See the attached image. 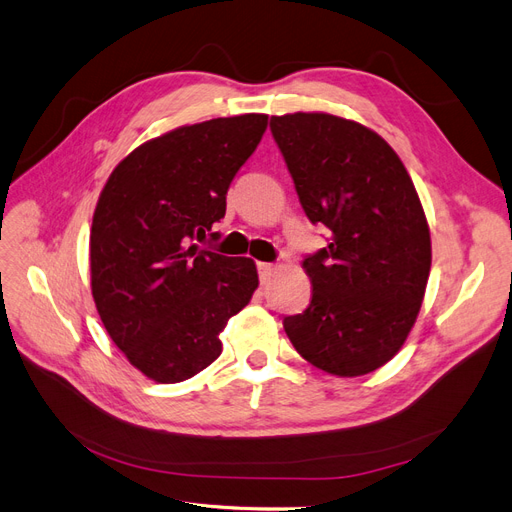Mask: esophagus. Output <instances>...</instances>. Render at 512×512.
Listing matches in <instances>:
<instances>
[{
	"label": "esophagus",
	"instance_id": "esophagus-1",
	"mask_svg": "<svg viewBox=\"0 0 512 512\" xmlns=\"http://www.w3.org/2000/svg\"><path fill=\"white\" fill-rule=\"evenodd\" d=\"M257 272H259L261 284H265V282H270V278L274 276L276 265L274 263H257Z\"/></svg>",
	"mask_w": 512,
	"mask_h": 512
}]
</instances>
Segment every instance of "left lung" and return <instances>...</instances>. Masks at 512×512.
I'll return each instance as SVG.
<instances>
[{"mask_svg": "<svg viewBox=\"0 0 512 512\" xmlns=\"http://www.w3.org/2000/svg\"><path fill=\"white\" fill-rule=\"evenodd\" d=\"M311 224L330 240L307 255L311 301L284 318L309 364L362 376L404 345L425 297L431 236L410 175L372 129L326 113L270 119Z\"/></svg>", "mask_w": 512, "mask_h": 512, "instance_id": "8db88e82", "label": "left lung"}]
</instances>
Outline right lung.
Returning <instances> with one entry per match:
<instances>
[{
	"label": "right lung",
	"mask_w": 512,
	"mask_h": 512,
	"mask_svg": "<svg viewBox=\"0 0 512 512\" xmlns=\"http://www.w3.org/2000/svg\"><path fill=\"white\" fill-rule=\"evenodd\" d=\"M268 115L177 127L138 146L98 198L92 295L110 339L157 383H182L221 353L219 332L259 284L253 259L201 244L255 152ZM219 234L211 232V240Z\"/></svg>",
	"instance_id": "1"
}]
</instances>
